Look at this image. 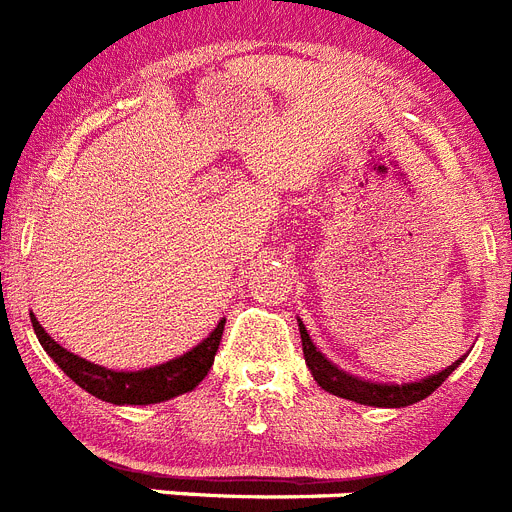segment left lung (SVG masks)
<instances>
[{"label":"left lung","instance_id":"obj_1","mask_svg":"<svg viewBox=\"0 0 512 512\" xmlns=\"http://www.w3.org/2000/svg\"><path fill=\"white\" fill-rule=\"evenodd\" d=\"M299 333H302V349L304 359H307V367L312 369V377L317 380L322 390L338 395V398H346V401L364 403V406H382V409H401V406H411L416 401H424L427 395L435 393L442 382L448 380V375L458 367V362L450 364L448 369H442L437 375H429L424 380L414 382H372L362 380V377H354L349 372L338 369L336 364L328 362L325 356L317 351V346L309 338L307 328L299 322Z\"/></svg>","mask_w":512,"mask_h":512}]
</instances>
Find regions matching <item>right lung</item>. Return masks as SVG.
Listing matches in <instances>:
<instances>
[{
  "mask_svg": "<svg viewBox=\"0 0 512 512\" xmlns=\"http://www.w3.org/2000/svg\"><path fill=\"white\" fill-rule=\"evenodd\" d=\"M30 322H33V330H36L38 341H41L46 354L80 388L88 390L96 398H101V401L117 403V406H124V403L127 406H148V403H161L169 401V398H176V395L190 393V390H195L203 382V377L213 367V359H216L218 343H221L223 336V322L226 320L218 322V328L184 356H176V359H171L166 364H158V367L135 369V372H117V369L98 367V364L88 362L83 356L62 349L38 325V320L33 315H30Z\"/></svg>",
  "mask_w": 512,
  "mask_h": 512,
  "instance_id": "add662e5",
  "label": "right lung"
}]
</instances>
